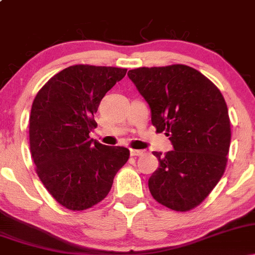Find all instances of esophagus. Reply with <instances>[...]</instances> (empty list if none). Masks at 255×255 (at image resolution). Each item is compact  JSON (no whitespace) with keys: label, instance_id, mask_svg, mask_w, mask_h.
Here are the masks:
<instances>
[{"label":"esophagus","instance_id":"34e87169","mask_svg":"<svg viewBox=\"0 0 255 255\" xmlns=\"http://www.w3.org/2000/svg\"><path fill=\"white\" fill-rule=\"evenodd\" d=\"M146 153L145 150H130V154L134 157H139V156H144Z\"/></svg>","mask_w":255,"mask_h":255}]
</instances>
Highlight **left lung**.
I'll use <instances>...</instances> for the list:
<instances>
[{"label": "left lung", "instance_id": "8db88e82", "mask_svg": "<svg viewBox=\"0 0 255 255\" xmlns=\"http://www.w3.org/2000/svg\"><path fill=\"white\" fill-rule=\"evenodd\" d=\"M128 77L151 108L158 133L174 150L153 152L159 168L148 180L154 200L186 212L206 199L225 171L231 130L228 107L218 87L184 64L141 67Z\"/></svg>", "mask_w": 255, "mask_h": 255}]
</instances>
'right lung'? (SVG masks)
I'll return each instance as SVG.
<instances>
[{
    "label": "right lung",
    "instance_id": "obj_1",
    "mask_svg": "<svg viewBox=\"0 0 255 255\" xmlns=\"http://www.w3.org/2000/svg\"><path fill=\"white\" fill-rule=\"evenodd\" d=\"M118 67L75 64L38 91L30 115V150L36 171L58 204L83 211L110 192L129 150L90 139L105 93L125 77Z\"/></svg>",
    "mask_w": 255,
    "mask_h": 255
}]
</instances>
